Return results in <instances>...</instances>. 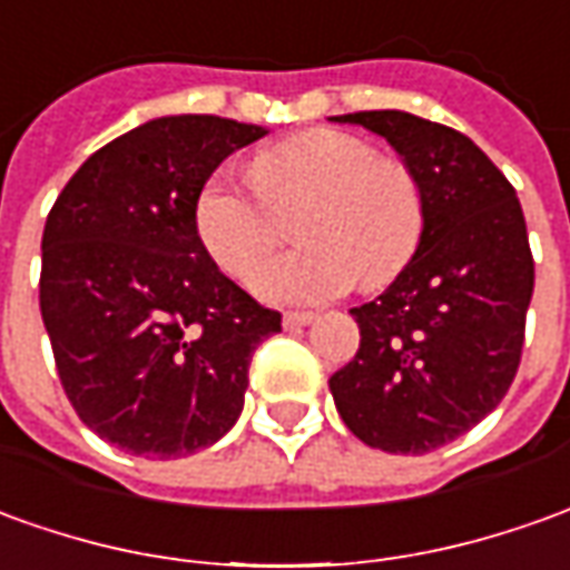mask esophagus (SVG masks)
<instances>
[{"label": "esophagus", "instance_id": "34e87169", "mask_svg": "<svg viewBox=\"0 0 570 570\" xmlns=\"http://www.w3.org/2000/svg\"><path fill=\"white\" fill-rule=\"evenodd\" d=\"M316 320V313H309V309H292V313H285V328H301V325H309Z\"/></svg>", "mask_w": 570, "mask_h": 570}]
</instances>
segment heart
<instances>
[{
	"label": "heart",
	"mask_w": 570,
	"mask_h": 570,
	"mask_svg": "<svg viewBox=\"0 0 570 570\" xmlns=\"http://www.w3.org/2000/svg\"><path fill=\"white\" fill-rule=\"evenodd\" d=\"M250 183L210 176L195 198V233L226 276L245 282L277 244L281 217L304 206L302 247L262 262L254 276V292L273 304H323L353 282L384 288L425 238V188L410 164L344 129H309L266 148Z\"/></svg>",
	"instance_id": "obj_1"
}]
</instances>
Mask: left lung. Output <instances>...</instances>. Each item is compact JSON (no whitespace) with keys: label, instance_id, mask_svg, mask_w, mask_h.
Segmentation results:
<instances>
[{"label":"left lung","instance_id":"8db88e82","mask_svg":"<svg viewBox=\"0 0 570 570\" xmlns=\"http://www.w3.org/2000/svg\"><path fill=\"white\" fill-rule=\"evenodd\" d=\"M397 148L425 188V238L394 285L353 307L360 351L332 375L353 434L422 456L472 431L515 382L533 254L515 188L459 129L406 111L335 117Z\"/></svg>","mask_w":570,"mask_h":570}]
</instances>
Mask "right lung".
I'll return each instance as SVG.
<instances>
[{"label": "right lung", "instance_id": "obj_1", "mask_svg": "<svg viewBox=\"0 0 570 570\" xmlns=\"http://www.w3.org/2000/svg\"><path fill=\"white\" fill-rule=\"evenodd\" d=\"M266 129L158 117L98 148L42 229L39 309L80 422L145 459L188 456L242 415L250 356L282 332L210 261L195 198Z\"/></svg>", "mask_w": 570, "mask_h": 570}]
</instances>
